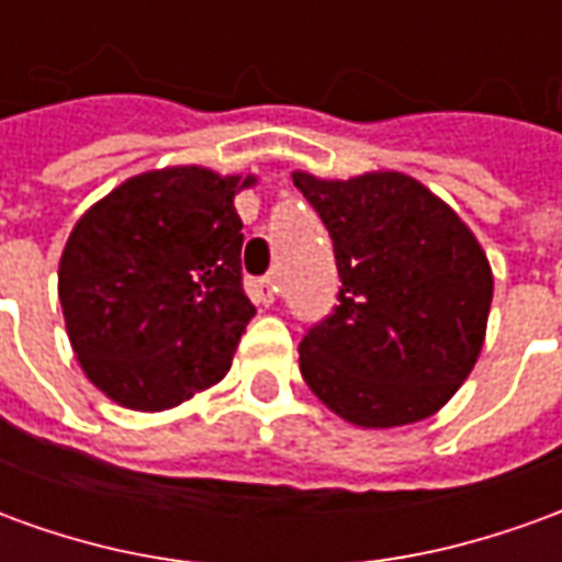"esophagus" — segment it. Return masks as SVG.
I'll return each mask as SVG.
<instances>
[{
    "mask_svg": "<svg viewBox=\"0 0 562 562\" xmlns=\"http://www.w3.org/2000/svg\"><path fill=\"white\" fill-rule=\"evenodd\" d=\"M277 292H280V289H277V282H273V280H256V282H252V297H256L258 304L270 306L273 301H277Z\"/></svg>",
    "mask_w": 562,
    "mask_h": 562,
    "instance_id": "1",
    "label": "esophagus"
}]
</instances>
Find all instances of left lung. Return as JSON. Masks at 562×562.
<instances>
[{
  "label": "left lung",
  "instance_id": "8db88e82",
  "mask_svg": "<svg viewBox=\"0 0 562 562\" xmlns=\"http://www.w3.org/2000/svg\"><path fill=\"white\" fill-rule=\"evenodd\" d=\"M325 222L340 304L301 342V376L355 427L439 413L479 361L494 273L470 225L415 177L294 171Z\"/></svg>",
  "mask_w": 562,
  "mask_h": 562
}]
</instances>
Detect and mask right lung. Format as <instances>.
I'll list each match as a JSON object with an SVG mask.
<instances>
[{"label": "right lung", "mask_w": 562, "mask_h": 562, "mask_svg": "<svg viewBox=\"0 0 562 562\" xmlns=\"http://www.w3.org/2000/svg\"><path fill=\"white\" fill-rule=\"evenodd\" d=\"M256 177L171 165L95 201L59 258L80 370L126 409L161 413L216 385L256 316L240 285L234 195Z\"/></svg>", "instance_id": "1"}]
</instances>
